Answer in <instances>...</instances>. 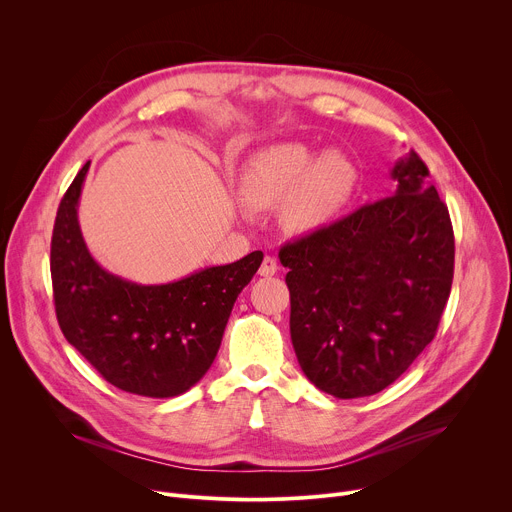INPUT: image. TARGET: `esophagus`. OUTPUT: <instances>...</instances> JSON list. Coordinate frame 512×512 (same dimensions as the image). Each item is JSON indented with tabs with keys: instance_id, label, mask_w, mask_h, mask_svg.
I'll use <instances>...</instances> for the list:
<instances>
[{
	"instance_id": "obj_1",
	"label": "esophagus",
	"mask_w": 512,
	"mask_h": 512,
	"mask_svg": "<svg viewBox=\"0 0 512 512\" xmlns=\"http://www.w3.org/2000/svg\"><path fill=\"white\" fill-rule=\"evenodd\" d=\"M275 273H277V261H275V257L265 255V257H263V263H261V267H259V275L271 277V275H275Z\"/></svg>"
}]
</instances>
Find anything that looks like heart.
<instances>
[{
    "label": "heart",
    "instance_id": "b5f03b06",
    "mask_svg": "<svg viewBox=\"0 0 512 512\" xmlns=\"http://www.w3.org/2000/svg\"><path fill=\"white\" fill-rule=\"evenodd\" d=\"M239 184L249 206L273 210L281 205L283 229L310 235L330 225L348 202L356 170L342 154L318 158L304 143H277L245 164Z\"/></svg>",
    "mask_w": 512,
    "mask_h": 512
}]
</instances>
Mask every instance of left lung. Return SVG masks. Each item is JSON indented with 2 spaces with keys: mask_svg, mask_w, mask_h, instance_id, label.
I'll list each match as a JSON object with an SVG mask.
<instances>
[{
  "mask_svg": "<svg viewBox=\"0 0 512 512\" xmlns=\"http://www.w3.org/2000/svg\"><path fill=\"white\" fill-rule=\"evenodd\" d=\"M395 194L285 243L289 332L304 375L356 399L395 383L433 340L454 279L448 206L411 150Z\"/></svg>",
  "mask_w": 512,
  "mask_h": 512,
  "instance_id": "obj_1",
  "label": "left lung"
}]
</instances>
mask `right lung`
<instances>
[{
    "label": "right lung",
    "instance_id": "obj_1",
    "mask_svg": "<svg viewBox=\"0 0 512 512\" xmlns=\"http://www.w3.org/2000/svg\"><path fill=\"white\" fill-rule=\"evenodd\" d=\"M89 164L62 196L52 231L58 326L113 387L154 399L182 395L210 369L235 300L263 253L164 285H137L105 271L91 257L77 216Z\"/></svg>",
    "mask_w": 512,
    "mask_h": 512
}]
</instances>
